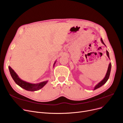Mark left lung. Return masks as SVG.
<instances>
[{
  "mask_svg": "<svg viewBox=\"0 0 123 123\" xmlns=\"http://www.w3.org/2000/svg\"><path fill=\"white\" fill-rule=\"evenodd\" d=\"M101 41L102 43L105 45V46H106V45H105V44L104 43L103 40L102 39V38H101ZM106 53H107V55L108 56V57H109V58L110 59V56H109V52L108 51V50H106ZM111 63L110 62L109 63V67H108V70H107V73H106V75H105V78L103 79V80H102L100 82H99L95 87H94V89H93V90H95L98 88H99V87H100L101 86H102L103 85H104L105 83H106L107 80H108L109 78V77H110V73H111Z\"/></svg>",
  "mask_w": 123,
  "mask_h": 123,
  "instance_id": "1",
  "label": "left lung"
}]
</instances>
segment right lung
Listing matches in <instances>:
<instances>
[{"instance_id":"obj_1","label":"right lung","mask_w":123,"mask_h":123,"mask_svg":"<svg viewBox=\"0 0 123 123\" xmlns=\"http://www.w3.org/2000/svg\"><path fill=\"white\" fill-rule=\"evenodd\" d=\"M56 61H55L54 64V68L55 67V65L56 63ZM8 68H9L10 75L11 76V77L12 78L14 81H15V83L17 85H18L19 86L22 87V88L26 91H31V92L38 91L43 88V87L48 82V80L43 81H42V82H40L37 84H32L31 83L27 82L26 81L21 80L18 77V75L17 74L14 72V70L10 66L8 67Z\"/></svg>"}]
</instances>
